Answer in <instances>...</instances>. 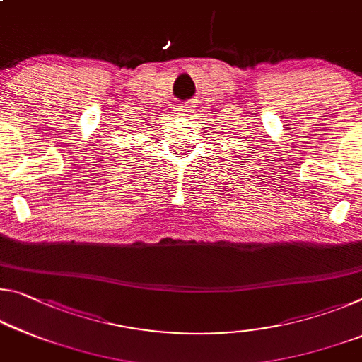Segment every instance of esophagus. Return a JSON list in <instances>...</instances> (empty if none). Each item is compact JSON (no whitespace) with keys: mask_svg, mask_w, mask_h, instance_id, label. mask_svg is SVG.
Returning a JSON list of instances; mask_svg holds the SVG:
<instances>
[{"mask_svg":"<svg viewBox=\"0 0 362 362\" xmlns=\"http://www.w3.org/2000/svg\"><path fill=\"white\" fill-rule=\"evenodd\" d=\"M179 111L183 114V116H190V114H192V106H190V105H188V106H182V107L179 109Z\"/></svg>","mask_w":362,"mask_h":362,"instance_id":"1","label":"esophagus"}]
</instances>
